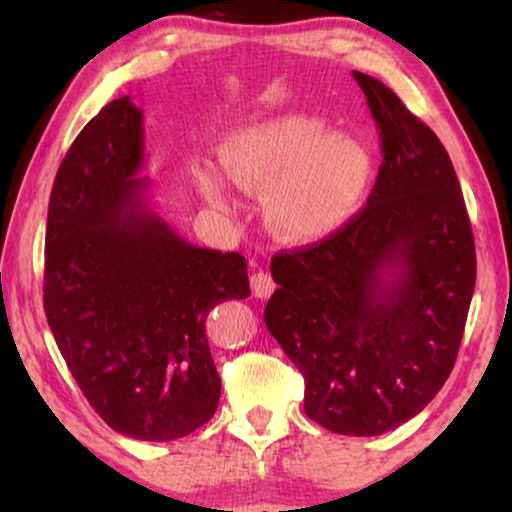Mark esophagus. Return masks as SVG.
<instances>
[{
	"label": "esophagus",
	"mask_w": 512,
	"mask_h": 512,
	"mask_svg": "<svg viewBox=\"0 0 512 512\" xmlns=\"http://www.w3.org/2000/svg\"><path fill=\"white\" fill-rule=\"evenodd\" d=\"M250 289H253V296L255 298L266 300L275 291V282H273L271 273L257 271L253 277H250Z\"/></svg>",
	"instance_id": "1"
}]
</instances>
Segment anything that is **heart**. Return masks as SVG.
Listing matches in <instances>:
<instances>
[{
  "instance_id": "b5f03b06",
  "label": "heart",
  "mask_w": 512,
  "mask_h": 512,
  "mask_svg": "<svg viewBox=\"0 0 512 512\" xmlns=\"http://www.w3.org/2000/svg\"><path fill=\"white\" fill-rule=\"evenodd\" d=\"M226 176L194 171L196 189L216 210L232 212V185L264 194V216L277 239L307 246L343 230L366 201L372 158L354 137L327 133L316 117L287 115L230 133L219 146Z\"/></svg>"
}]
</instances>
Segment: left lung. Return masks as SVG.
<instances>
[{
  "instance_id": "left-lung-1",
  "label": "left lung",
  "mask_w": 512,
  "mask_h": 512,
  "mask_svg": "<svg viewBox=\"0 0 512 512\" xmlns=\"http://www.w3.org/2000/svg\"><path fill=\"white\" fill-rule=\"evenodd\" d=\"M384 162L368 203L320 244L273 257L264 320L305 377V413L343 436L418 415L454 368L476 257L452 160L400 97L352 72Z\"/></svg>"
}]
</instances>
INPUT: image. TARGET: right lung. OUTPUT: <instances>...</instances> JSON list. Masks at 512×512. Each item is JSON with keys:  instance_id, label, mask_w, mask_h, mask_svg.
<instances>
[{"instance_id": "obj_1", "label": "right lung", "mask_w": 512, "mask_h": 512, "mask_svg": "<svg viewBox=\"0 0 512 512\" xmlns=\"http://www.w3.org/2000/svg\"><path fill=\"white\" fill-rule=\"evenodd\" d=\"M144 112L110 101L69 146L49 198L45 314L76 384L110 429L183 438L221 397L205 320L250 296L246 259L189 244L153 210Z\"/></svg>"}]
</instances>
